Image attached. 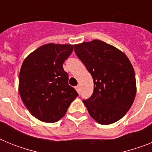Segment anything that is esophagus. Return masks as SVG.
Returning <instances> with one entry per match:
<instances>
[{
  "label": "esophagus",
  "instance_id": "esophagus-1",
  "mask_svg": "<svg viewBox=\"0 0 152 152\" xmlns=\"http://www.w3.org/2000/svg\"><path fill=\"white\" fill-rule=\"evenodd\" d=\"M75 90L77 91V92L78 93V94H80V87H79V86H76V87H75Z\"/></svg>",
  "mask_w": 152,
  "mask_h": 152
}]
</instances>
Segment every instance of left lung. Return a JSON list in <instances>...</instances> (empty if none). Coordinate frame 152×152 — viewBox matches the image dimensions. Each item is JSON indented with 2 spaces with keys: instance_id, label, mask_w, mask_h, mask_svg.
I'll return each mask as SVG.
<instances>
[{
  "instance_id": "left-lung-1",
  "label": "left lung",
  "mask_w": 152,
  "mask_h": 152,
  "mask_svg": "<svg viewBox=\"0 0 152 152\" xmlns=\"http://www.w3.org/2000/svg\"><path fill=\"white\" fill-rule=\"evenodd\" d=\"M75 52L94 80V92L84 100L90 116L109 125L123 118L136 94L134 68L128 57L100 40L75 45Z\"/></svg>"
}]
</instances>
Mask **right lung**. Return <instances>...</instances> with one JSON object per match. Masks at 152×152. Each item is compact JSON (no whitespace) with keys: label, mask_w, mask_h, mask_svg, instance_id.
I'll use <instances>...</instances> for the list:
<instances>
[{"label":"right lung","mask_w":152,"mask_h":152,"mask_svg":"<svg viewBox=\"0 0 152 152\" xmlns=\"http://www.w3.org/2000/svg\"><path fill=\"white\" fill-rule=\"evenodd\" d=\"M73 49L74 45L69 44H45L23 62L19 93L28 110L40 121H58L78 96L68 84V75L63 69V63Z\"/></svg>","instance_id":"obj_1"}]
</instances>
